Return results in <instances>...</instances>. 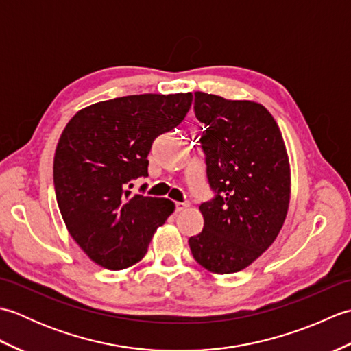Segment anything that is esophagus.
Segmentation results:
<instances>
[{"mask_svg": "<svg viewBox=\"0 0 351 351\" xmlns=\"http://www.w3.org/2000/svg\"><path fill=\"white\" fill-rule=\"evenodd\" d=\"M189 206H190L189 204H184V202H176V204H175V211H176V213L185 211V210H187Z\"/></svg>", "mask_w": 351, "mask_h": 351, "instance_id": "1", "label": "esophagus"}]
</instances>
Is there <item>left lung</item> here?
Here are the masks:
<instances>
[{"label": "left lung", "mask_w": 351, "mask_h": 351, "mask_svg": "<svg viewBox=\"0 0 351 351\" xmlns=\"http://www.w3.org/2000/svg\"><path fill=\"white\" fill-rule=\"evenodd\" d=\"M206 176L215 197L199 206L204 229L189 240L197 263L215 274L249 267L285 223L291 170L274 117L255 101L195 93Z\"/></svg>", "instance_id": "1"}]
</instances>
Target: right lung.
<instances>
[{
	"label": "right lung",
	"mask_w": 351,
	"mask_h": 351,
	"mask_svg": "<svg viewBox=\"0 0 351 351\" xmlns=\"http://www.w3.org/2000/svg\"><path fill=\"white\" fill-rule=\"evenodd\" d=\"M191 101V93L122 96L80 110L66 125L54 155L56 197L93 263L108 270L137 264L175 211L171 200L130 189L147 176L154 140L184 121Z\"/></svg>",
	"instance_id": "right-lung-1"
}]
</instances>
